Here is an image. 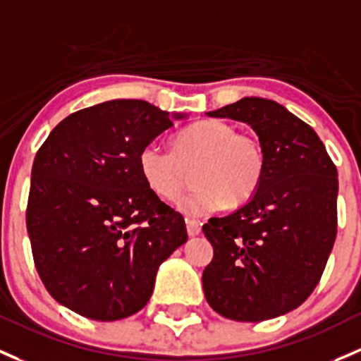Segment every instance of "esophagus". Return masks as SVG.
I'll return each mask as SVG.
<instances>
[{
    "instance_id": "1",
    "label": "esophagus",
    "mask_w": 361,
    "mask_h": 361,
    "mask_svg": "<svg viewBox=\"0 0 361 361\" xmlns=\"http://www.w3.org/2000/svg\"><path fill=\"white\" fill-rule=\"evenodd\" d=\"M187 231H188V235H190V237H195V235H199L200 233V223L188 219V221H187Z\"/></svg>"
}]
</instances>
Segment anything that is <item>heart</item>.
<instances>
[{"label":"heart","mask_w":361,"mask_h":361,"mask_svg":"<svg viewBox=\"0 0 361 361\" xmlns=\"http://www.w3.org/2000/svg\"><path fill=\"white\" fill-rule=\"evenodd\" d=\"M193 173L197 190L178 200L188 218H200L225 204L237 207L254 197L267 171V152L259 138L237 133L221 119H204L174 136L173 150L149 143L138 154L143 181L159 199H178Z\"/></svg>","instance_id":"heart-1"}]
</instances>
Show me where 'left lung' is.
Wrapping results in <instances>:
<instances>
[{
	"mask_svg": "<svg viewBox=\"0 0 361 361\" xmlns=\"http://www.w3.org/2000/svg\"><path fill=\"white\" fill-rule=\"evenodd\" d=\"M207 116L249 124L267 171L247 204L202 226L214 249L204 294L230 320H270L320 282L337 233V169L313 128L276 102L245 97Z\"/></svg>",
	"mask_w": 361,
	"mask_h": 361,
	"instance_id": "8db88e82",
	"label": "left lung"
}]
</instances>
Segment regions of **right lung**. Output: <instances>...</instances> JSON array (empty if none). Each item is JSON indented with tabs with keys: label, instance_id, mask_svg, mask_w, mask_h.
I'll return each instance as SVG.
<instances>
[{
	"label": "right lung",
	"instance_id": "right-lung-1",
	"mask_svg": "<svg viewBox=\"0 0 361 361\" xmlns=\"http://www.w3.org/2000/svg\"><path fill=\"white\" fill-rule=\"evenodd\" d=\"M183 117L143 100L104 102L66 117L37 150L27 231L60 305L114 322L149 302L159 267L188 235L183 216L145 185L138 154Z\"/></svg>",
	"mask_w": 361,
	"mask_h": 361
}]
</instances>
